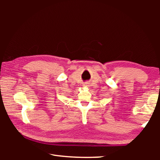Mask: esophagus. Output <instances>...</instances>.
Wrapping results in <instances>:
<instances>
[{"label": "esophagus", "mask_w": 160, "mask_h": 160, "mask_svg": "<svg viewBox=\"0 0 160 160\" xmlns=\"http://www.w3.org/2000/svg\"><path fill=\"white\" fill-rule=\"evenodd\" d=\"M86 85H87V84H86Z\"/></svg>", "instance_id": "esophagus-1"}]
</instances>
